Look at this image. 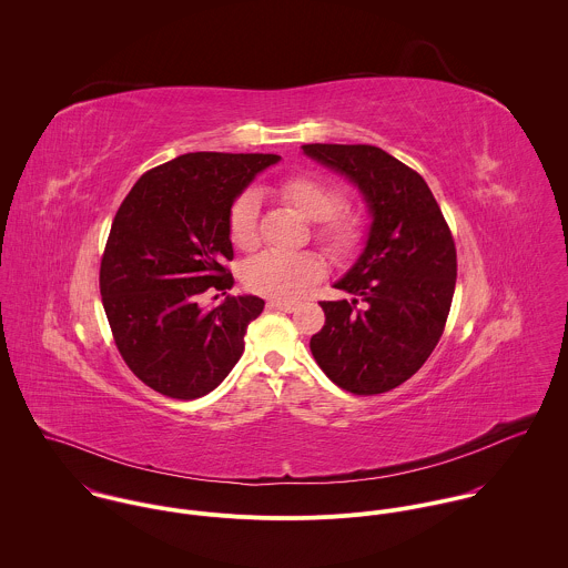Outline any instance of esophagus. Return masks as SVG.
Wrapping results in <instances>:
<instances>
[{"label":"esophagus","mask_w":568,"mask_h":568,"mask_svg":"<svg viewBox=\"0 0 568 568\" xmlns=\"http://www.w3.org/2000/svg\"><path fill=\"white\" fill-rule=\"evenodd\" d=\"M295 306H297V302H286V300H268V302H266V308H275V311H286V313L295 311Z\"/></svg>","instance_id":"esophagus-1"}]
</instances>
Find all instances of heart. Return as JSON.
I'll list each match as a JSON object with an SVG mask.
<instances>
[{"instance_id": "1", "label": "heart", "mask_w": 568, "mask_h": 568, "mask_svg": "<svg viewBox=\"0 0 568 568\" xmlns=\"http://www.w3.org/2000/svg\"><path fill=\"white\" fill-rule=\"evenodd\" d=\"M277 193L297 213L315 222V240L335 260L353 257L366 237V222L359 211L346 206V191L317 174H291L277 183ZM260 195L240 191L226 213L231 242L248 251L257 244ZM324 266L315 253L264 251L242 266V282L248 291L268 297H295L322 275Z\"/></svg>"}]
</instances>
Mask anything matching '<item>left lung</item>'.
<instances>
[{"label":"left lung","instance_id":"left-lung-1","mask_svg":"<svg viewBox=\"0 0 568 568\" xmlns=\"http://www.w3.org/2000/svg\"><path fill=\"white\" fill-rule=\"evenodd\" d=\"M364 191L375 215L359 262L335 288L353 300L320 302L326 324L311 353L353 394H381L416 375L434 353L456 288V244L427 183L375 145H302Z\"/></svg>","mask_w":568,"mask_h":568}]
</instances>
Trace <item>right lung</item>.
<instances>
[{
  "mask_svg": "<svg viewBox=\"0 0 568 568\" xmlns=\"http://www.w3.org/2000/svg\"><path fill=\"white\" fill-rule=\"evenodd\" d=\"M277 161L275 154H183L145 172L121 202L99 288L123 362L152 389L200 398L242 357L246 328L264 300L226 297L211 311L197 300L233 286L224 266L233 260L229 206Z\"/></svg>",
  "mask_w": 568,
  "mask_h": 568,
  "instance_id": "add662e5",
  "label": "right lung"
}]
</instances>
